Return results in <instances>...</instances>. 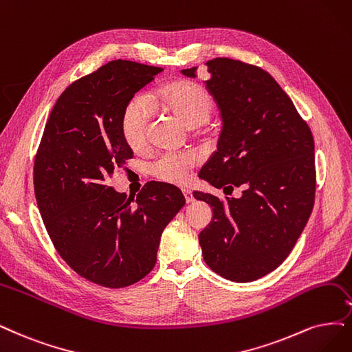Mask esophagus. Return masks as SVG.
<instances>
[{"label": "esophagus", "mask_w": 352, "mask_h": 352, "mask_svg": "<svg viewBox=\"0 0 352 352\" xmlns=\"http://www.w3.org/2000/svg\"><path fill=\"white\" fill-rule=\"evenodd\" d=\"M183 192H184V197H186V201H187V203H192V201H194V197H192V192H191V190L184 188V190H183Z\"/></svg>", "instance_id": "esophagus-1"}]
</instances>
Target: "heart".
I'll use <instances>...</instances> for the list:
<instances>
[{
  "label": "heart",
  "instance_id": "heart-1",
  "mask_svg": "<svg viewBox=\"0 0 352 352\" xmlns=\"http://www.w3.org/2000/svg\"><path fill=\"white\" fill-rule=\"evenodd\" d=\"M152 102L173 113L188 127H199L207 123L214 110V100L209 89L191 81H177L156 91ZM152 120V107L148 98L135 96L123 110L120 127L122 135L132 149L145 145ZM199 165L196 152H166L151 165L152 174L166 183L184 184L190 173Z\"/></svg>",
  "mask_w": 352,
  "mask_h": 352
}]
</instances>
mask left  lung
<instances>
[{
  "label": "left lung",
  "mask_w": 352,
  "mask_h": 352,
  "mask_svg": "<svg viewBox=\"0 0 352 352\" xmlns=\"http://www.w3.org/2000/svg\"><path fill=\"white\" fill-rule=\"evenodd\" d=\"M222 116L217 151L199 177L239 199L194 191L213 217L199 235L206 264L248 283L274 271L302 235L315 203V142L293 101L264 69L230 58L206 63ZM196 78L197 67L181 71ZM226 192V191H225Z\"/></svg>",
  "instance_id": "obj_1"
}]
</instances>
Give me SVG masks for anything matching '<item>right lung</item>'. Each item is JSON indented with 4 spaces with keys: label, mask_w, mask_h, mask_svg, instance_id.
<instances>
[{
    "label": "right lung",
    "mask_w": 352,
    "mask_h": 352,
    "mask_svg": "<svg viewBox=\"0 0 352 352\" xmlns=\"http://www.w3.org/2000/svg\"><path fill=\"white\" fill-rule=\"evenodd\" d=\"M161 71L117 59L71 84L36 155L34 194L52 242L75 272L104 287L149 274L165 226L186 204L171 184L152 181L136 199L109 186L133 156L122 135L123 110Z\"/></svg>",
    "instance_id": "1"
}]
</instances>
